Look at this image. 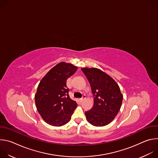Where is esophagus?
<instances>
[{"label": "esophagus", "instance_id": "34e87169", "mask_svg": "<svg viewBox=\"0 0 158 158\" xmlns=\"http://www.w3.org/2000/svg\"><path fill=\"white\" fill-rule=\"evenodd\" d=\"M85 98H86V96H85V94H84V95H83V96H82V98L81 99V101H84Z\"/></svg>", "mask_w": 158, "mask_h": 158}]
</instances>
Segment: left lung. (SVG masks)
<instances>
[{
    "mask_svg": "<svg viewBox=\"0 0 158 158\" xmlns=\"http://www.w3.org/2000/svg\"><path fill=\"white\" fill-rule=\"evenodd\" d=\"M94 95V105L85 112L87 121L94 126H104L114 120L119 111L123 96L117 82L98 68L81 69Z\"/></svg>",
    "mask_w": 158,
    "mask_h": 158,
    "instance_id": "8db88e82",
    "label": "left lung"
}]
</instances>
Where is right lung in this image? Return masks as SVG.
<instances>
[{
	"label": "right lung",
	"mask_w": 158,
	"mask_h": 158,
	"mask_svg": "<svg viewBox=\"0 0 158 158\" xmlns=\"http://www.w3.org/2000/svg\"><path fill=\"white\" fill-rule=\"evenodd\" d=\"M77 69L72 64L61 62L52 67L38 85L35 106L44 121L51 126H62L71 119L77 104L70 98L66 82Z\"/></svg>",
	"instance_id": "right-lung-1"
}]
</instances>
